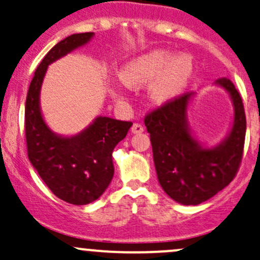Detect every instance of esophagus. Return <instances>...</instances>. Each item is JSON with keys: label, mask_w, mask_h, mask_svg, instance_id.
<instances>
[{"label": "esophagus", "mask_w": 260, "mask_h": 260, "mask_svg": "<svg viewBox=\"0 0 260 260\" xmlns=\"http://www.w3.org/2000/svg\"><path fill=\"white\" fill-rule=\"evenodd\" d=\"M131 129H132V133H142L144 131V127L141 124V123H133Z\"/></svg>", "instance_id": "34e87169"}]
</instances>
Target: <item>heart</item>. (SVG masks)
Returning a JSON list of instances; mask_svg holds the SVG:
<instances>
[{"label": "heart", "mask_w": 260, "mask_h": 260, "mask_svg": "<svg viewBox=\"0 0 260 260\" xmlns=\"http://www.w3.org/2000/svg\"><path fill=\"white\" fill-rule=\"evenodd\" d=\"M193 72V63L185 54L174 57L163 50H154L135 57L119 72V78L128 87H142L154 80L151 95L157 102H165L184 88ZM119 97L118 93L114 94Z\"/></svg>", "instance_id": "1"}]
</instances>
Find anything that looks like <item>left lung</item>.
Instances as JSON below:
<instances>
[{
  "mask_svg": "<svg viewBox=\"0 0 260 260\" xmlns=\"http://www.w3.org/2000/svg\"><path fill=\"white\" fill-rule=\"evenodd\" d=\"M217 83L228 91L234 103V123L228 138L212 149L202 148L187 127V92L166 101L144 117L151 135L155 171L165 192L178 203L197 206L208 201L236 178L244 151V106L229 78Z\"/></svg>",
  "mask_w": 260,
  "mask_h": 260,
  "instance_id": "8db88e82",
  "label": "left lung"
}]
</instances>
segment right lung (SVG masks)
I'll list each match as a JSON object with an SVG mask.
<instances>
[{
    "label": "right lung",
    "mask_w": 260,
    "mask_h": 260,
    "mask_svg": "<svg viewBox=\"0 0 260 260\" xmlns=\"http://www.w3.org/2000/svg\"><path fill=\"white\" fill-rule=\"evenodd\" d=\"M93 32L76 34L57 43L38 64L24 107L28 159L51 192L82 206L100 198L113 178L112 152L127 136L132 122L98 117L81 135L64 138L52 133L40 109V89L47 66L91 40Z\"/></svg>",
    "instance_id": "add662e5"
}]
</instances>
